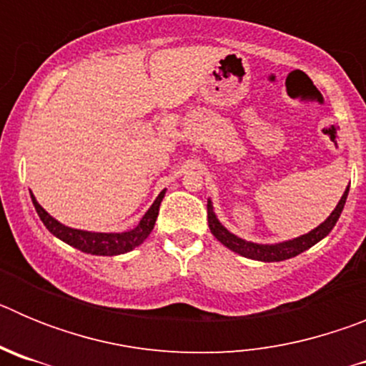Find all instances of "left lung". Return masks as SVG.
<instances>
[{
  "label": "left lung",
  "instance_id": "8db88e82",
  "mask_svg": "<svg viewBox=\"0 0 366 366\" xmlns=\"http://www.w3.org/2000/svg\"><path fill=\"white\" fill-rule=\"evenodd\" d=\"M348 190H350V185L347 187L345 194L339 199L337 207H335L332 214L321 223L317 225L313 231H310L308 234L297 236L293 240L280 242V244H254V242H247L240 236L232 234L231 231L223 227L219 219L216 218L214 214V207H212V202L209 199L207 202V218H209V227H211V232L214 234V238L218 242H222L225 247H229L234 253L242 254L245 258H251V260H260V262H282L287 260V258H293L297 254L304 253L306 249H310L312 245H315L317 242H321L325 236L330 234V231L335 227L339 216H341L342 209H345V203H347Z\"/></svg>",
  "mask_w": 366,
  "mask_h": 366
}]
</instances>
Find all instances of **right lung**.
<instances>
[{"mask_svg":"<svg viewBox=\"0 0 366 366\" xmlns=\"http://www.w3.org/2000/svg\"><path fill=\"white\" fill-rule=\"evenodd\" d=\"M164 192L167 190H161L159 196L155 198V202L152 203V207L144 212V216L141 218V222L135 225L134 229L124 232H93V231H82V229H73L67 227L64 223H60L58 219H54L49 212L45 211L44 207L36 202L34 194H31L32 205L36 209L38 216L44 222V225L49 229V232H53L56 238H60L66 244L73 245L79 251L87 254H99V257H115V254L128 253L132 249H135L137 245L143 244L150 236L152 229L155 225V219L159 214V205L164 198Z\"/></svg>","mask_w":366,"mask_h":366,"instance_id":"obj_1","label":"right lung"}]
</instances>
